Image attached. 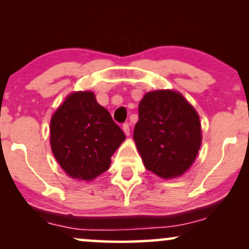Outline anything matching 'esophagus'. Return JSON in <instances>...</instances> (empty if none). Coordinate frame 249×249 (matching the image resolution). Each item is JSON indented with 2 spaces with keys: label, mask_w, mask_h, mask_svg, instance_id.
Masks as SVG:
<instances>
[{
  "label": "esophagus",
  "mask_w": 249,
  "mask_h": 249,
  "mask_svg": "<svg viewBox=\"0 0 249 249\" xmlns=\"http://www.w3.org/2000/svg\"><path fill=\"white\" fill-rule=\"evenodd\" d=\"M123 131H124L126 136H130V125H128L127 123H126V124L123 125Z\"/></svg>",
  "instance_id": "1"
}]
</instances>
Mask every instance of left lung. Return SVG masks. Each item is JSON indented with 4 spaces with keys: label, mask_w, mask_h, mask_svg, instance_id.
<instances>
[{
    "label": "left lung",
    "mask_w": 249,
    "mask_h": 249,
    "mask_svg": "<svg viewBox=\"0 0 249 249\" xmlns=\"http://www.w3.org/2000/svg\"><path fill=\"white\" fill-rule=\"evenodd\" d=\"M133 139L146 170L162 179L182 176L201 145L199 115L180 92L156 90L139 103Z\"/></svg>",
    "instance_id": "1"
}]
</instances>
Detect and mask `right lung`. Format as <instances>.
<instances>
[{"label":"right lung","instance_id":"right-lung-1","mask_svg":"<svg viewBox=\"0 0 249 249\" xmlns=\"http://www.w3.org/2000/svg\"><path fill=\"white\" fill-rule=\"evenodd\" d=\"M124 141L122 128L91 91L70 93L51 117V150L73 179L89 181L104 173Z\"/></svg>","mask_w":249,"mask_h":249}]
</instances>
